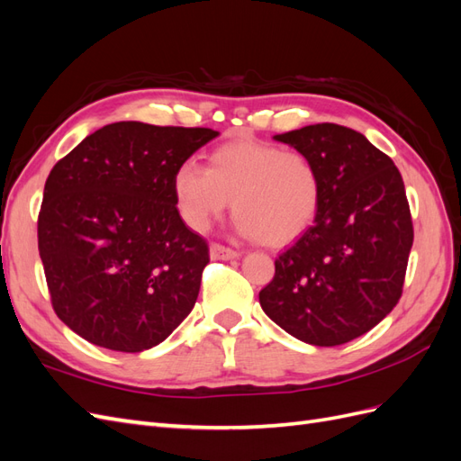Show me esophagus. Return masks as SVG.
Here are the masks:
<instances>
[{
  "label": "esophagus",
  "mask_w": 461,
  "mask_h": 461,
  "mask_svg": "<svg viewBox=\"0 0 461 461\" xmlns=\"http://www.w3.org/2000/svg\"><path fill=\"white\" fill-rule=\"evenodd\" d=\"M209 256L212 259H234V258H240V252H236L232 248L227 246H221V244H212L209 246Z\"/></svg>",
  "instance_id": "obj_1"
}]
</instances>
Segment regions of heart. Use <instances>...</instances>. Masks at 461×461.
I'll use <instances>...</instances> for the list:
<instances>
[{"label": "heart", "instance_id": "1", "mask_svg": "<svg viewBox=\"0 0 461 461\" xmlns=\"http://www.w3.org/2000/svg\"><path fill=\"white\" fill-rule=\"evenodd\" d=\"M173 196L192 230H205L232 200L236 230L267 246H285L315 222L323 183L308 153L234 140L209 153L207 167L180 163L173 173Z\"/></svg>", "mask_w": 461, "mask_h": 461}]
</instances>
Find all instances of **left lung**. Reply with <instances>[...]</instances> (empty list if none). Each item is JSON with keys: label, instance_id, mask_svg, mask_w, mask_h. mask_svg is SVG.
I'll use <instances>...</instances> for the list:
<instances>
[{"label": "left lung", "instance_id": "left-lung-1", "mask_svg": "<svg viewBox=\"0 0 461 461\" xmlns=\"http://www.w3.org/2000/svg\"><path fill=\"white\" fill-rule=\"evenodd\" d=\"M315 161L323 202L315 225L275 259L261 310L292 337L339 346L371 330L402 296L413 225L394 161L332 122L273 136Z\"/></svg>", "mask_w": 461, "mask_h": 461}]
</instances>
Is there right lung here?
I'll return each mask as SVG.
<instances>
[{
	"instance_id": "right-lung-1",
	"label": "right lung",
	"mask_w": 461,
	"mask_h": 461,
	"mask_svg": "<svg viewBox=\"0 0 461 461\" xmlns=\"http://www.w3.org/2000/svg\"><path fill=\"white\" fill-rule=\"evenodd\" d=\"M215 136L121 121L55 163L38 249L53 310L78 337L134 354L192 312L209 248L178 215L173 173Z\"/></svg>"
}]
</instances>
